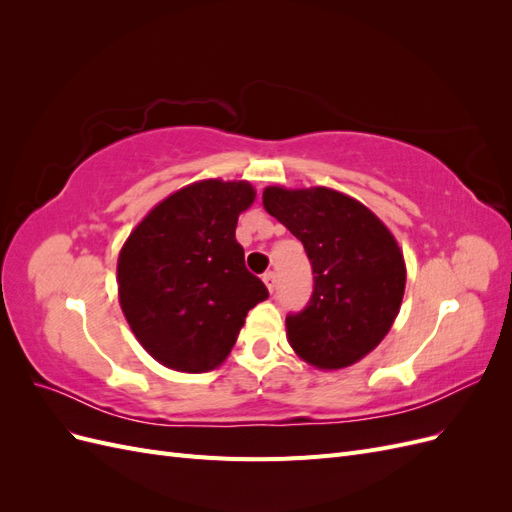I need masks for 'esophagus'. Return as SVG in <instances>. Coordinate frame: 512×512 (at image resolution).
Segmentation results:
<instances>
[{"mask_svg":"<svg viewBox=\"0 0 512 512\" xmlns=\"http://www.w3.org/2000/svg\"><path fill=\"white\" fill-rule=\"evenodd\" d=\"M262 280H265V284H267L269 292H273V290H275V286H277V275H275L273 271H269V273L262 275Z\"/></svg>","mask_w":512,"mask_h":512,"instance_id":"esophagus-1","label":"esophagus"}]
</instances>
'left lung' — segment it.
Wrapping results in <instances>:
<instances>
[{
    "mask_svg": "<svg viewBox=\"0 0 512 512\" xmlns=\"http://www.w3.org/2000/svg\"><path fill=\"white\" fill-rule=\"evenodd\" d=\"M262 205L312 262V297L286 318L290 346L318 369L363 359L391 331L404 299L406 265L395 237L359 200L329 188L271 185Z\"/></svg>",
    "mask_w": 512,
    "mask_h": 512,
    "instance_id": "8db88e82",
    "label": "left lung"
}]
</instances>
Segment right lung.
<instances>
[{"label":"right lung","mask_w":512,"mask_h":512,"mask_svg":"<svg viewBox=\"0 0 512 512\" xmlns=\"http://www.w3.org/2000/svg\"><path fill=\"white\" fill-rule=\"evenodd\" d=\"M247 181L205 179L153 207L123 243L119 303L132 333L158 363L200 374L218 367L250 309L269 297L245 269L235 239L254 203Z\"/></svg>","instance_id":"add662e5"}]
</instances>
